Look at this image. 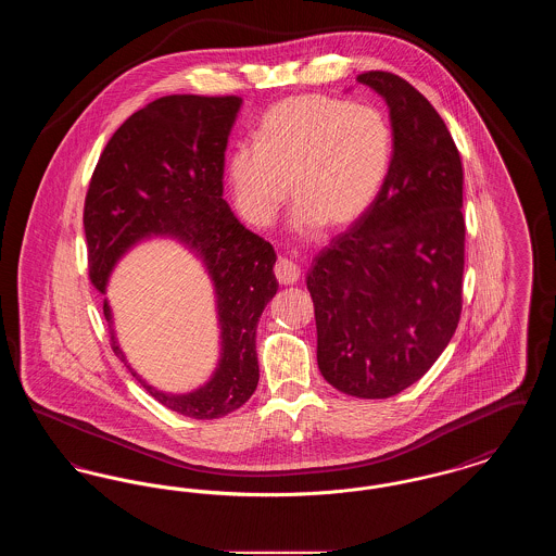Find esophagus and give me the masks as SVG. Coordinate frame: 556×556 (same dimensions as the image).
Wrapping results in <instances>:
<instances>
[{
	"instance_id": "esophagus-1",
	"label": "esophagus",
	"mask_w": 556,
	"mask_h": 556,
	"mask_svg": "<svg viewBox=\"0 0 556 556\" xmlns=\"http://www.w3.org/2000/svg\"><path fill=\"white\" fill-rule=\"evenodd\" d=\"M273 270H275V277L281 286H291L300 279V266L295 265L293 261H288V258H279Z\"/></svg>"
}]
</instances>
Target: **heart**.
<instances>
[{"label":"heart","instance_id":"obj_1","mask_svg":"<svg viewBox=\"0 0 556 556\" xmlns=\"http://www.w3.org/2000/svg\"><path fill=\"white\" fill-rule=\"evenodd\" d=\"M392 150V127L379 108L306 93L266 112L256 146H238L227 175L252 225H270L293 193V227L311 236L320 225L345 229L369 212L388 179Z\"/></svg>","mask_w":556,"mask_h":556}]
</instances>
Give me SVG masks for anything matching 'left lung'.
Returning a JSON list of instances; mask_svg holds the SVG:
<instances>
[{"label":"left lung","mask_w":556,"mask_h":556,"mask_svg":"<svg viewBox=\"0 0 556 556\" xmlns=\"http://www.w3.org/2000/svg\"><path fill=\"white\" fill-rule=\"evenodd\" d=\"M386 98L394 154L369 212L318 252V369L348 396H396L448 345L463 311V164L438 110L408 80L358 75Z\"/></svg>","instance_id":"obj_1"}]
</instances>
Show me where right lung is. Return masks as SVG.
Instances as JSON below:
<instances>
[{"label": "right lung", "instance_id": "right-lung-1", "mask_svg": "<svg viewBox=\"0 0 556 556\" xmlns=\"http://www.w3.org/2000/svg\"><path fill=\"white\" fill-rule=\"evenodd\" d=\"M239 106L238 96H164L137 110L110 137L83 208L89 279L100 293L121 254L152 233L186 241L208 266L223 350L211 381L191 394L159 392L127 365L104 302L114 354L150 396L191 419L225 417L254 394L256 327L279 288L273 245L223 200L225 148Z\"/></svg>", "mask_w": 556, "mask_h": 556}]
</instances>
